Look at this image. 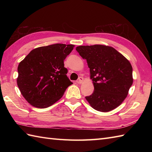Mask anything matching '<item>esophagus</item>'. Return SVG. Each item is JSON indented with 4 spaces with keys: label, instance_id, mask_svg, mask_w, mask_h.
Returning <instances> with one entry per match:
<instances>
[{
    "label": "esophagus",
    "instance_id": "esophagus-1",
    "mask_svg": "<svg viewBox=\"0 0 152 152\" xmlns=\"http://www.w3.org/2000/svg\"><path fill=\"white\" fill-rule=\"evenodd\" d=\"M83 82V77H79L78 80V83L80 84V83H82Z\"/></svg>",
    "mask_w": 152,
    "mask_h": 152
}]
</instances>
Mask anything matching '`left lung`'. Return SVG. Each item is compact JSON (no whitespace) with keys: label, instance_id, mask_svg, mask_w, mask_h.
<instances>
[{"label":"left lung","instance_id":"obj_1","mask_svg":"<svg viewBox=\"0 0 152 152\" xmlns=\"http://www.w3.org/2000/svg\"><path fill=\"white\" fill-rule=\"evenodd\" d=\"M76 51L86 59L94 91L86 99L93 108L107 112L120 105L133 84L129 61L114 48L104 45L80 46Z\"/></svg>","mask_w":152,"mask_h":152}]
</instances>
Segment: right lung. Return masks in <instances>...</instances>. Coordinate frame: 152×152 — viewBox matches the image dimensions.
<instances>
[{
	"label": "right lung",
	"instance_id": "right-lung-1",
	"mask_svg": "<svg viewBox=\"0 0 152 152\" xmlns=\"http://www.w3.org/2000/svg\"><path fill=\"white\" fill-rule=\"evenodd\" d=\"M74 47L55 44L35 48L19 63L18 86L30 104L38 108L49 107L72 84L66 76L64 60Z\"/></svg>",
	"mask_w": 152,
	"mask_h": 152
}]
</instances>
